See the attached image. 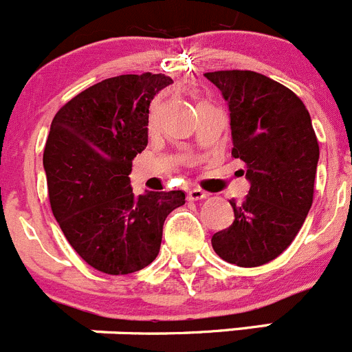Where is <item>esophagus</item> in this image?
Instances as JSON below:
<instances>
[{
    "label": "esophagus",
    "mask_w": 352,
    "mask_h": 352,
    "mask_svg": "<svg viewBox=\"0 0 352 352\" xmlns=\"http://www.w3.org/2000/svg\"><path fill=\"white\" fill-rule=\"evenodd\" d=\"M204 199H207V193L202 192V190L193 188L188 192V200H192V202H197V200H204Z\"/></svg>",
    "instance_id": "esophagus-1"
}]
</instances>
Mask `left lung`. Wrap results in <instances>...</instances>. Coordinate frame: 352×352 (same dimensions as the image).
I'll return each instance as SVG.
<instances>
[{"label":"left lung","instance_id":"8db88e82","mask_svg":"<svg viewBox=\"0 0 352 352\" xmlns=\"http://www.w3.org/2000/svg\"><path fill=\"white\" fill-rule=\"evenodd\" d=\"M206 78L230 107L232 157L245 164L249 195L232 226L214 233L212 249L240 267L276 259L299 233L314 195L320 146L302 100L252 70H216Z\"/></svg>","mask_w":352,"mask_h":352}]
</instances>
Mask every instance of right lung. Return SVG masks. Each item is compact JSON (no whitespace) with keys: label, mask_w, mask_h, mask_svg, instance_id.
Here are the masks:
<instances>
[{"label":"right lung","mask_w":352,"mask_h":352,"mask_svg":"<svg viewBox=\"0 0 352 352\" xmlns=\"http://www.w3.org/2000/svg\"><path fill=\"white\" fill-rule=\"evenodd\" d=\"M173 79L124 74L89 86L55 113L43 166L53 216L82 261L107 274L148 266L182 190L133 193V159L148 143V107Z\"/></svg>","instance_id":"add662e5"}]
</instances>
